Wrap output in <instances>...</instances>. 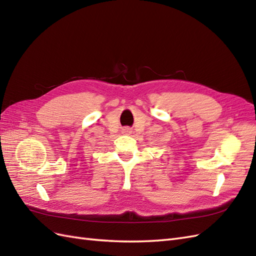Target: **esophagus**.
I'll return each instance as SVG.
<instances>
[{
	"label": "esophagus",
	"mask_w": 256,
	"mask_h": 256,
	"mask_svg": "<svg viewBox=\"0 0 256 256\" xmlns=\"http://www.w3.org/2000/svg\"><path fill=\"white\" fill-rule=\"evenodd\" d=\"M127 131H128V130H127Z\"/></svg>",
	"instance_id": "obj_1"
}]
</instances>
